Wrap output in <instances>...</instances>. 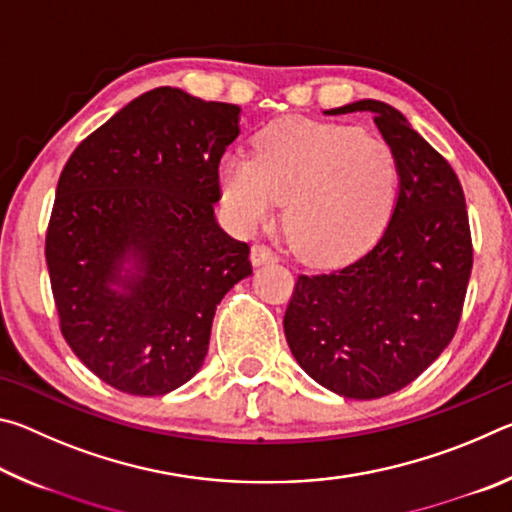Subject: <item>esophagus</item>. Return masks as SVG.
<instances>
[{"label": "esophagus", "instance_id": "1", "mask_svg": "<svg viewBox=\"0 0 512 512\" xmlns=\"http://www.w3.org/2000/svg\"><path fill=\"white\" fill-rule=\"evenodd\" d=\"M277 255L275 250L268 248L266 244H255L253 250H250V262H253L255 266H262V264H268V262H275Z\"/></svg>", "mask_w": 512, "mask_h": 512}]
</instances>
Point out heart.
Masks as SVG:
<instances>
[{"mask_svg": "<svg viewBox=\"0 0 512 512\" xmlns=\"http://www.w3.org/2000/svg\"><path fill=\"white\" fill-rule=\"evenodd\" d=\"M225 210L239 228L271 219L284 203V230L314 264L359 255L395 210L400 167L391 146L357 128L284 119L255 137V155L219 164Z\"/></svg>", "mask_w": 512, "mask_h": 512, "instance_id": "b5f03b06", "label": "heart"}]
</instances>
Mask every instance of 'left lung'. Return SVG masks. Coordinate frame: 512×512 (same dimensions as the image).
Returning <instances> with one entry per match:
<instances>
[{
    "instance_id": "8db88e82",
    "label": "left lung",
    "mask_w": 512,
    "mask_h": 512,
    "mask_svg": "<svg viewBox=\"0 0 512 512\" xmlns=\"http://www.w3.org/2000/svg\"><path fill=\"white\" fill-rule=\"evenodd\" d=\"M370 112L400 167V194L366 255L298 275L284 336L307 375L336 395L375 400L418 379L454 339L472 273L463 187L400 110L363 99L325 115Z\"/></svg>"
}]
</instances>
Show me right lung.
Here are the masks:
<instances>
[{"instance_id": "add662e5", "label": "right lung", "mask_w": 512, "mask_h": 512, "mask_svg": "<svg viewBox=\"0 0 512 512\" xmlns=\"http://www.w3.org/2000/svg\"><path fill=\"white\" fill-rule=\"evenodd\" d=\"M239 115L155 88L85 137L60 173L45 241L60 332L121 393L164 395L192 379L216 305L253 273L248 244L214 216Z\"/></svg>"}]
</instances>
